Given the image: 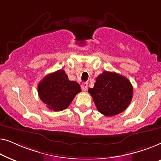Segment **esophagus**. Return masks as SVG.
<instances>
[{"instance_id":"1","label":"esophagus","mask_w":161,"mask_h":161,"mask_svg":"<svg viewBox=\"0 0 161 161\" xmlns=\"http://www.w3.org/2000/svg\"><path fill=\"white\" fill-rule=\"evenodd\" d=\"M81 89H82L83 91H86L88 89V83H83L81 84Z\"/></svg>"}]
</instances>
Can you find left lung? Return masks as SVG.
<instances>
[{
  "label": "left lung",
  "instance_id": "8db88e82",
  "mask_svg": "<svg viewBox=\"0 0 161 161\" xmlns=\"http://www.w3.org/2000/svg\"><path fill=\"white\" fill-rule=\"evenodd\" d=\"M91 94L99 112L106 116L122 113L128 107L133 89L125 77L115 72L104 71L96 78Z\"/></svg>",
  "mask_w": 161,
  "mask_h": 161
}]
</instances>
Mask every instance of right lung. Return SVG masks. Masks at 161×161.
<instances>
[{
	"instance_id": "obj_1",
	"label": "right lung",
	"mask_w": 161,
	"mask_h": 161,
	"mask_svg": "<svg viewBox=\"0 0 161 161\" xmlns=\"http://www.w3.org/2000/svg\"><path fill=\"white\" fill-rule=\"evenodd\" d=\"M37 89L41 100L54 111L67 108L76 94L81 92L80 85L69 80L63 69L48 74L39 82Z\"/></svg>"
}]
</instances>
